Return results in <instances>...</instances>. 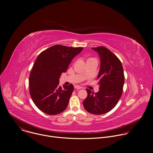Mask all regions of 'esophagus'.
<instances>
[{"instance_id":"34e87169","label":"esophagus","mask_w":153,"mask_h":153,"mask_svg":"<svg viewBox=\"0 0 153 153\" xmlns=\"http://www.w3.org/2000/svg\"><path fill=\"white\" fill-rule=\"evenodd\" d=\"M74 88L76 89V90H80V89H82V88L80 86H79V85H75L74 86Z\"/></svg>"}]
</instances>
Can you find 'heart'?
<instances>
[{
    "mask_svg": "<svg viewBox=\"0 0 153 153\" xmlns=\"http://www.w3.org/2000/svg\"><path fill=\"white\" fill-rule=\"evenodd\" d=\"M94 59H94V58H93V57H89V58L87 59V60H86V62L90 61V60H94Z\"/></svg>",
    "mask_w": 153,
    "mask_h": 153,
    "instance_id": "obj_1",
    "label": "heart"
}]
</instances>
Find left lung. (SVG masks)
Listing matches in <instances>:
<instances>
[{
    "label": "left lung",
    "mask_w": 153,
    "mask_h": 153,
    "mask_svg": "<svg viewBox=\"0 0 153 153\" xmlns=\"http://www.w3.org/2000/svg\"><path fill=\"white\" fill-rule=\"evenodd\" d=\"M100 58V68L97 76L99 91L86 89V98L83 102L86 111L103 114L110 111L117 105L122 93L125 76L122 64L119 58L105 47L93 48Z\"/></svg>",
    "instance_id": "1"
}]
</instances>
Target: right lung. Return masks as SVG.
Wrapping results in <instances>:
<instances>
[{"label":"right lung","mask_w":153,"mask_h":153,"mask_svg":"<svg viewBox=\"0 0 153 153\" xmlns=\"http://www.w3.org/2000/svg\"><path fill=\"white\" fill-rule=\"evenodd\" d=\"M82 47L56 45L37 56L29 77L30 94L36 106L49 115H56L67 108L74 90L72 84L59 86V77L67 71L72 59Z\"/></svg>","instance_id":"1"}]
</instances>
